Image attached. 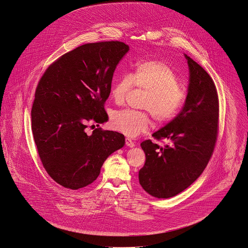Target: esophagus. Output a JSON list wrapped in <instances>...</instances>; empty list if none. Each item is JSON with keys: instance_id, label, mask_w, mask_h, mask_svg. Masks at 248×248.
Instances as JSON below:
<instances>
[{"instance_id": "34e87169", "label": "esophagus", "mask_w": 248, "mask_h": 248, "mask_svg": "<svg viewBox=\"0 0 248 248\" xmlns=\"http://www.w3.org/2000/svg\"><path fill=\"white\" fill-rule=\"evenodd\" d=\"M125 144H126L128 147H130V148H132V147H134V146L136 145V143L134 142L131 139H129V138H125Z\"/></svg>"}]
</instances>
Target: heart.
Listing matches in <instances>:
<instances>
[{"instance_id": "b5f03b06", "label": "heart", "mask_w": 248, "mask_h": 248, "mask_svg": "<svg viewBox=\"0 0 248 248\" xmlns=\"http://www.w3.org/2000/svg\"><path fill=\"white\" fill-rule=\"evenodd\" d=\"M135 86L147 93L141 108L151 112L158 124L170 123L179 114L188 97L187 87L180 83V77L171 65L162 59L140 61L133 75L120 77L111 88L115 103L124 104ZM110 124L115 130L134 138L149 129L151 120L146 112L124 109L111 115Z\"/></svg>"}]
</instances>
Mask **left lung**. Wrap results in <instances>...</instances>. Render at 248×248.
I'll use <instances>...</instances> for the list:
<instances>
[{"mask_svg": "<svg viewBox=\"0 0 248 248\" xmlns=\"http://www.w3.org/2000/svg\"><path fill=\"white\" fill-rule=\"evenodd\" d=\"M190 70L188 97L180 113L152 136L168 140L160 147L151 140L140 143L145 163L139 171L143 190L156 198L184 191L207 167L217 140L219 100L210 75L185 55Z\"/></svg>", "mask_w": 248, "mask_h": 248, "instance_id": "obj_1", "label": "left lung"}]
</instances>
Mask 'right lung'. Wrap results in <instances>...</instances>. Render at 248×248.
<instances>
[{
  "label": "right lung",
  "instance_id": "add662e5",
  "mask_svg": "<svg viewBox=\"0 0 248 248\" xmlns=\"http://www.w3.org/2000/svg\"><path fill=\"white\" fill-rule=\"evenodd\" d=\"M128 51L121 41L81 45L52 63L38 82L31 110L35 143L44 169L67 189L92 184L108 155L124 145L123 134L86 128L108 120L105 103Z\"/></svg>",
  "mask_w": 248,
  "mask_h": 248
}]
</instances>
